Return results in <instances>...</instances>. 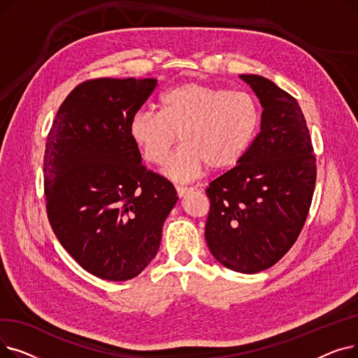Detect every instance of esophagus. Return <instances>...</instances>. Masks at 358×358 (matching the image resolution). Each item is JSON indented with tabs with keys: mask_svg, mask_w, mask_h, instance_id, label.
<instances>
[{
	"mask_svg": "<svg viewBox=\"0 0 358 358\" xmlns=\"http://www.w3.org/2000/svg\"><path fill=\"white\" fill-rule=\"evenodd\" d=\"M176 190H177V194H178V197H180V199L185 197L187 194L193 192L192 189H187V187H176Z\"/></svg>",
	"mask_w": 358,
	"mask_h": 358,
	"instance_id": "34e87169",
	"label": "esophagus"
}]
</instances>
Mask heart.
Wrapping results in <instances>:
<instances>
[{"mask_svg":"<svg viewBox=\"0 0 358 358\" xmlns=\"http://www.w3.org/2000/svg\"><path fill=\"white\" fill-rule=\"evenodd\" d=\"M258 126L259 107L251 94L184 83L164 94L159 111H136L129 135L149 164L162 165L180 133L183 145L165 164L164 176L184 184L200 178L209 165H236Z\"/></svg>","mask_w":358,"mask_h":358,"instance_id":"b5f03b06","label":"heart"}]
</instances>
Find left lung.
Masks as SVG:
<instances>
[{"label": "left lung", "mask_w": 358, "mask_h": 358, "mask_svg": "<svg viewBox=\"0 0 358 358\" xmlns=\"http://www.w3.org/2000/svg\"><path fill=\"white\" fill-rule=\"evenodd\" d=\"M262 107L259 134L236 166L213 180L206 242L229 270L273 267L296 242L309 213L316 158L299 103L259 75H239Z\"/></svg>", "instance_id": "8db88e82"}]
</instances>
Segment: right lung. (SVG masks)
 <instances>
[{
    "label": "right lung",
    "mask_w": 358,
    "mask_h": 358,
    "mask_svg": "<svg viewBox=\"0 0 358 358\" xmlns=\"http://www.w3.org/2000/svg\"><path fill=\"white\" fill-rule=\"evenodd\" d=\"M155 78H99L80 84L59 107L45 149V196L61 245L92 275L136 277L158 252L178 197L146 171L129 122Z\"/></svg>",
    "instance_id": "add662e5"
}]
</instances>
